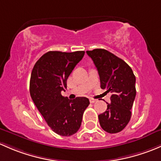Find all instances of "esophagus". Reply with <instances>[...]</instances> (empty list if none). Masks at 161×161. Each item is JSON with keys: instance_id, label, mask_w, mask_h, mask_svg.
<instances>
[{"instance_id": "esophagus-1", "label": "esophagus", "mask_w": 161, "mask_h": 161, "mask_svg": "<svg viewBox=\"0 0 161 161\" xmlns=\"http://www.w3.org/2000/svg\"><path fill=\"white\" fill-rule=\"evenodd\" d=\"M97 102V100L96 99H94V98H90V102L91 103H94V102Z\"/></svg>"}]
</instances>
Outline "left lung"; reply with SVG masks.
Instances as JSON below:
<instances>
[{
  "label": "left lung",
  "instance_id": "1",
  "mask_svg": "<svg viewBox=\"0 0 161 161\" xmlns=\"http://www.w3.org/2000/svg\"><path fill=\"white\" fill-rule=\"evenodd\" d=\"M98 72L101 87L112 93L111 103L98 115L102 128L108 133L121 132L129 123L135 100L136 77L124 60L104 49L87 51Z\"/></svg>",
  "mask_w": 161,
  "mask_h": 161
}]
</instances>
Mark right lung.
I'll list each match as a JSON object with an SVG mask.
<instances>
[{
  "label": "right lung",
  "instance_id": "obj_1",
  "mask_svg": "<svg viewBox=\"0 0 161 161\" xmlns=\"http://www.w3.org/2000/svg\"><path fill=\"white\" fill-rule=\"evenodd\" d=\"M84 55V51H49L39 58L31 71V99L51 130L63 136L78 131L84 112L90 104L85 97L70 100L61 94L67 88L69 74Z\"/></svg>",
  "mask_w": 161,
  "mask_h": 161
}]
</instances>
